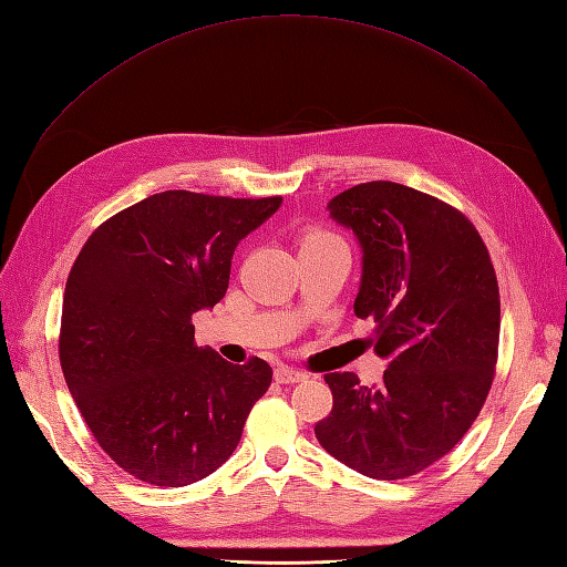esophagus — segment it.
I'll return each mask as SVG.
<instances>
[{
	"instance_id": "obj_1",
	"label": "esophagus",
	"mask_w": 567,
	"mask_h": 567,
	"mask_svg": "<svg viewBox=\"0 0 567 567\" xmlns=\"http://www.w3.org/2000/svg\"><path fill=\"white\" fill-rule=\"evenodd\" d=\"M274 379H277V383H302L307 379V373L281 364V367L274 369Z\"/></svg>"
}]
</instances>
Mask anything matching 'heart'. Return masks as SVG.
Returning a JSON list of instances; mask_svg holds the SVG:
<instances>
[{
  "label": "heart",
  "instance_id": "1",
  "mask_svg": "<svg viewBox=\"0 0 567 567\" xmlns=\"http://www.w3.org/2000/svg\"><path fill=\"white\" fill-rule=\"evenodd\" d=\"M315 236H323V234H312V236H307V238H315Z\"/></svg>",
  "mask_w": 567,
  "mask_h": 567
}]
</instances>
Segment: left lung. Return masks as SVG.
<instances>
[{"label": "left lung", "mask_w": 567, "mask_h": 567, "mask_svg": "<svg viewBox=\"0 0 567 567\" xmlns=\"http://www.w3.org/2000/svg\"><path fill=\"white\" fill-rule=\"evenodd\" d=\"M362 246L354 315L371 317L381 385L329 373L321 447L375 480L416 475L468 433L494 379L499 286L487 246L452 205L394 182H367L329 200Z\"/></svg>", "instance_id": "8db88e82"}]
</instances>
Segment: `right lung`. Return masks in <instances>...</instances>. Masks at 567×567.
Wrapping results in <instances>:
<instances>
[{
  "label": "right lung",
  "mask_w": 567,
  "mask_h": 567,
  "mask_svg": "<svg viewBox=\"0 0 567 567\" xmlns=\"http://www.w3.org/2000/svg\"><path fill=\"white\" fill-rule=\"evenodd\" d=\"M284 198L153 194L106 219L65 284L61 369L96 442L158 487L215 473L271 383L265 359L229 364L192 317L225 298L231 257Z\"/></svg>",
  "instance_id": "add662e5"
}]
</instances>
